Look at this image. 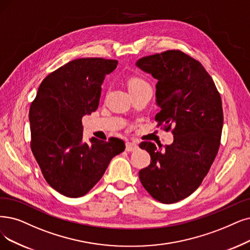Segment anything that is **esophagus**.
<instances>
[{
	"label": "esophagus",
	"instance_id": "esophagus-1",
	"mask_svg": "<svg viewBox=\"0 0 250 250\" xmlns=\"http://www.w3.org/2000/svg\"><path fill=\"white\" fill-rule=\"evenodd\" d=\"M137 148H138L137 144L132 143V142L126 143V151H127V152H133V151H136Z\"/></svg>",
	"mask_w": 250,
	"mask_h": 250
}]
</instances>
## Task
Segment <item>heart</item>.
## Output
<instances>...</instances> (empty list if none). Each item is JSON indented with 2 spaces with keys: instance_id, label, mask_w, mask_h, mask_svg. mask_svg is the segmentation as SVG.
I'll return each instance as SVG.
<instances>
[{
  "instance_id": "1",
  "label": "heart",
  "mask_w": 250,
  "mask_h": 250,
  "mask_svg": "<svg viewBox=\"0 0 250 250\" xmlns=\"http://www.w3.org/2000/svg\"><path fill=\"white\" fill-rule=\"evenodd\" d=\"M144 86H148L147 82L146 80L142 77H131L130 79L128 80V87L129 90H132V89H136V88H141Z\"/></svg>"
}]
</instances>
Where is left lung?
Listing matches in <instances>:
<instances>
[{"mask_svg": "<svg viewBox=\"0 0 250 250\" xmlns=\"http://www.w3.org/2000/svg\"><path fill=\"white\" fill-rule=\"evenodd\" d=\"M136 65L158 80L157 127L173 134L163 151L151 142L139 144L151 156L139 179L157 201L175 203L196 191L216 157L224 124L221 94L204 66L181 50L145 56Z\"/></svg>", "mask_w": 250, "mask_h": 250, "instance_id": "obj_1", "label": "left lung"}]
</instances>
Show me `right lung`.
Instances as JSON below:
<instances>
[{
	"label": "right lung",
	"instance_id": "add662e5",
	"mask_svg": "<svg viewBox=\"0 0 250 250\" xmlns=\"http://www.w3.org/2000/svg\"><path fill=\"white\" fill-rule=\"evenodd\" d=\"M117 64L103 57L74 59L43 80L32 102V152L46 182L63 196L86 195L125 149L117 137L82 142V118L97 109L104 77Z\"/></svg>",
	"mask_w": 250,
	"mask_h": 250
}]
</instances>
